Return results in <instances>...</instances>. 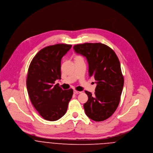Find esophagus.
I'll list each match as a JSON object with an SVG mask.
<instances>
[{"mask_svg": "<svg viewBox=\"0 0 153 153\" xmlns=\"http://www.w3.org/2000/svg\"><path fill=\"white\" fill-rule=\"evenodd\" d=\"M82 92H80V91H77V90H74V94H80Z\"/></svg>", "mask_w": 153, "mask_h": 153, "instance_id": "1", "label": "esophagus"}]
</instances>
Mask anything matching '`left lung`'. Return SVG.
I'll return each mask as SVG.
<instances>
[{
	"mask_svg": "<svg viewBox=\"0 0 153 153\" xmlns=\"http://www.w3.org/2000/svg\"><path fill=\"white\" fill-rule=\"evenodd\" d=\"M75 52L86 57L89 76L97 86L94 95L85 91L88 100L83 105L86 115L95 121L111 117L117 109L124 86L120 61L114 51L101 43H84L73 47Z\"/></svg>",
	"mask_w": 153,
	"mask_h": 153,
	"instance_id": "1",
	"label": "left lung"
}]
</instances>
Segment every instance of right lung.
I'll return each mask as SVG.
<instances>
[{"instance_id": "obj_1", "label": "right lung", "mask_w": 153, "mask_h": 153, "mask_svg": "<svg viewBox=\"0 0 153 153\" xmlns=\"http://www.w3.org/2000/svg\"><path fill=\"white\" fill-rule=\"evenodd\" d=\"M72 45L58 44L39 50L32 60L27 73V92L35 109L45 120L54 121L66 113L73 90H63L56 80L61 79V62Z\"/></svg>"}]
</instances>
